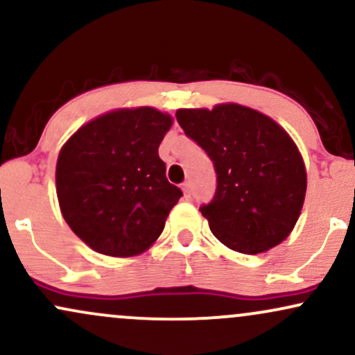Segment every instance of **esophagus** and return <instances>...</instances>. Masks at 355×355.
<instances>
[{"instance_id":"esophagus-1","label":"esophagus","mask_w":355,"mask_h":355,"mask_svg":"<svg viewBox=\"0 0 355 355\" xmlns=\"http://www.w3.org/2000/svg\"><path fill=\"white\" fill-rule=\"evenodd\" d=\"M182 190H183V197L187 198V200H189V198L191 197V189H190V183L189 182H185L182 185Z\"/></svg>"}]
</instances>
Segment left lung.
I'll return each instance as SVG.
<instances>
[{
	"mask_svg": "<svg viewBox=\"0 0 355 355\" xmlns=\"http://www.w3.org/2000/svg\"><path fill=\"white\" fill-rule=\"evenodd\" d=\"M177 121L214 162L217 190L200 207L211 234L248 255L287 239L302 210L307 173L282 126L237 103L178 110Z\"/></svg>",
	"mask_w": 355,
	"mask_h": 355,
	"instance_id": "8db88e82",
	"label": "left lung"
}]
</instances>
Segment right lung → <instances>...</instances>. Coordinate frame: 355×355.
I'll return each mask as SVG.
<instances>
[{"label":"right lung","mask_w":355,"mask_h":355,"mask_svg":"<svg viewBox=\"0 0 355 355\" xmlns=\"http://www.w3.org/2000/svg\"><path fill=\"white\" fill-rule=\"evenodd\" d=\"M172 116L150 107L108 112L63 145L56 195L63 218L93 250L141 254L160 237L182 190L166 180L158 146Z\"/></svg>","instance_id":"right-lung-1"}]
</instances>
